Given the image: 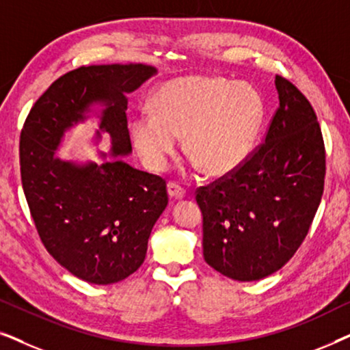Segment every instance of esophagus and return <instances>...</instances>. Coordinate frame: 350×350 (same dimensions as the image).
Here are the masks:
<instances>
[{"mask_svg":"<svg viewBox=\"0 0 350 350\" xmlns=\"http://www.w3.org/2000/svg\"><path fill=\"white\" fill-rule=\"evenodd\" d=\"M167 193H169L172 199H183L186 196L185 188H181L180 185L174 183V181H170V183L167 185Z\"/></svg>","mask_w":350,"mask_h":350,"instance_id":"esophagus-1","label":"esophagus"}]
</instances>
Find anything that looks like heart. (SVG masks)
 <instances>
[{"mask_svg":"<svg viewBox=\"0 0 350 350\" xmlns=\"http://www.w3.org/2000/svg\"><path fill=\"white\" fill-rule=\"evenodd\" d=\"M265 119L258 90L221 76H186L161 85L151 114L132 122V140L148 169L161 172L185 135L186 154L207 175L236 172L252 154Z\"/></svg>","mask_w":350,"mask_h":350,"instance_id":"heart-1","label":"heart"}]
</instances>
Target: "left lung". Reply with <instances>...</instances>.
Returning <instances> with one entry per match:
<instances>
[{
    "label": "left lung",
    "mask_w": 350,
    "mask_h": 350,
    "mask_svg": "<svg viewBox=\"0 0 350 350\" xmlns=\"http://www.w3.org/2000/svg\"><path fill=\"white\" fill-rule=\"evenodd\" d=\"M279 108L265 142L232 174L196 191L204 260L234 280L279 271L308 236L325 183L322 129L309 100L275 76Z\"/></svg>",
    "instance_id": "obj_1"
}]
</instances>
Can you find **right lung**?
I'll return each mask as SVG.
<instances>
[{
    "label": "right lung",
    "instance_id": "1",
    "mask_svg": "<svg viewBox=\"0 0 350 350\" xmlns=\"http://www.w3.org/2000/svg\"><path fill=\"white\" fill-rule=\"evenodd\" d=\"M154 73L142 64L68 71L36 100L21 132L22 186L41 242L89 284H116L143 265L151 229L169 202L165 180L119 159L76 165L55 150L90 105L103 103L100 131L111 137L113 156L129 154L126 94Z\"/></svg>",
    "mask_w": 350,
    "mask_h": 350
}]
</instances>
